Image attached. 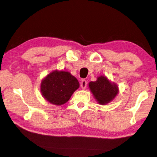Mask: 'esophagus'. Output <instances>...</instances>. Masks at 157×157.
Returning a JSON list of instances; mask_svg holds the SVG:
<instances>
[{"mask_svg":"<svg viewBox=\"0 0 157 157\" xmlns=\"http://www.w3.org/2000/svg\"><path fill=\"white\" fill-rule=\"evenodd\" d=\"M87 87V82L85 79H83L81 83V87L83 90H85Z\"/></svg>","mask_w":157,"mask_h":157,"instance_id":"obj_1","label":"esophagus"}]
</instances>
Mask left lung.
<instances>
[{
    "mask_svg": "<svg viewBox=\"0 0 157 157\" xmlns=\"http://www.w3.org/2000/svg\"><path fill=\"white\" fill-rule=\"evenodd\" d=\"M88 86L94 98L100 105H105L111 102L119 92L117 84L111 82L105 75L98 76L96 81L90 82Z\"/></svg>",
    "mask_w": 157,
    "mask_h": 157,
    "instance_id": "1",
    "label": "left lung"
}]
</instances>
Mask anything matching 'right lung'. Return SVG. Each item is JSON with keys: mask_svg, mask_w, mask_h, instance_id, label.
Segmentation results:
<instances>
[{"mask_svg": "<svg viewBox=\"0 0 157 157\" xmlns=\"http://www.w3.org/2000/svg\"><path fill=\"white\" fill-rule=\"evenodd\" d=\"M79 87V83L70 72L53 70L41 80L40 92L49 103L56 105L65 104Z\"/></svg>", "mask_w": 157, "mask_h": 157, "instance_id": "right-lung-1", "label": "right lung"}]
</instances>
